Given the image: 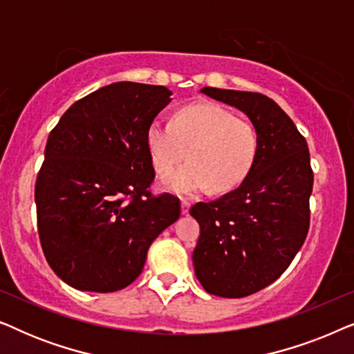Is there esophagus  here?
Returning a JSON list of instances; mask_svg holds the SVG:
<instances>
[{"label":"esophagus","mask_w":354,"mask_h":354,"mask_svg":"<svg viewBox=\"0 0 354 354\" xmlns=\"http://www.w3.org/2000/svg\"><path fill=\"white\" fill-rule=\"evenodd\" d=\"M182 214H188V211H190V206L192 203L187 201V200H182Z\"/></svg>","instance_id":"esophagus-1"}]
</instances>
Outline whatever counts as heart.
Returning <instances> with one entry per match:
<instances>
[{
  "label": "heart",
  "mask_w": 354,
  "mask_h": 354,
  "mask_svg": "<svg viewBox=\"0 0 354 354\" xmlns=\"http://www.w3.org/2000/svg\"><path fill=\"white\" fill-rule=\"evenodd\" d=\"M147 149L154 171L166 174L183 158L190 161L159 180V188L174 195L193 196L214 188L239 187L253 167L258 137L248 120L235 118L214 103H193L174 114L172 122L148 125Z\"/></svg>",
  "instance_id": "obj_1"
}]
</instances>
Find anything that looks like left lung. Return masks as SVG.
Instances as JSON below:
<instances>
[{
	"label": "left lung",
	"mask_w": 354,
	"mask_h": 354,
	"mask_svg": "<svg viewBox=\"0 0 354 354\" xmlns=\"http://www.w3.org/2000/svg\"><path fill=\"white\" fill-rule=\"evenodd\" d=\"M200 91L250 119L258 153L239 188L190 209L201 229L192 256L195 275L216 297H248L283 274L308 235L314 180L308 143L268 96L212 86Z\"/></svg>",
	"instance_id": "obj_1"
}]
</instances>
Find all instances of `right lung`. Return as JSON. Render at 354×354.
<instances>
[{
  "label": "right lung",
  "instance_id": "right-lung-1",
  "mask_svg": "<svg viewBox=\"0 0 354 354\" xmlns=\"http://www.w3.org/2000/svg\"><path fill=\"white\" fill-rule=\"evenodd\" d=\"M171 95L115 82L72 104L51 130L35 185L38 235L50 268L71 287L125 288L180 216L177 198L148 192L154 169L145 135Z\"/></svg>",
  "mask_w": 354,
  "mask_h": 354
}]
</instances>
